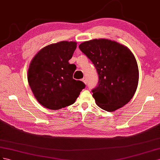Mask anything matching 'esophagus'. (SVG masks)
<instances>
[{
    "label": "esophagus",
    "mask_w": 160,
    "mask_h": 160,
    "mask_svg": "<svg viewBox=\"0 0 160 160\" xmlns=\"http://www.w3.org/2000/svg\"><path fill=\"white\" fill-rule=\"evenodd\" d=\"M82 81L85 84H87V80H86V78H83L82 79Z\"/></svg>",
    "instance_id": "obj_1"
}]
</instances>
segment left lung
I'll return each instance as SVG.
<instances>
[{
  "mask_svg": "<svg viewBox=\"0 0 160 160\" xmlns=\"http://www.w3.org/2000/svg\"><path fill=\"white\" fill-rule=\"evenodd\" d=\"M79 48L98 72V85L92 90L96 104L104 111L112 112L128 103L139 81L138 63L131 50L107 39L84 42Z\"/></svg>",
  "mask_w": 160,
  "mask_h": 160,
  "instance_id": "8db88e82",
  "label": "left lung"
}]
</instances>
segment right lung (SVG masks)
I'll return each instance as SVG.
<instances>
[{"instance_id":"add662e5","label":"right lung","mask_w":160,"mask_h":160,"mask_svg":"<svg viewBox=\"0 0 160 160\" xmlns=\"http://www.w3.org/2000/svg\"><path fill=\"white\" fill-rule=\"evenodd\" d=\"M75 42H60L42 48L31 62L27 74L30 88L45 108L58 110L74 103L86 85L73 79L75 71L68 62Z\"/></svg>"}]
</instances>
